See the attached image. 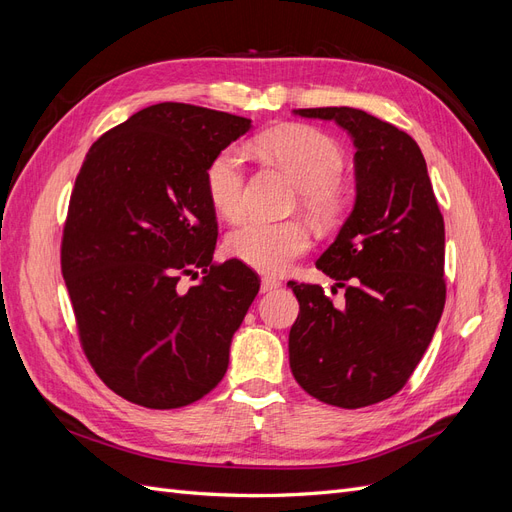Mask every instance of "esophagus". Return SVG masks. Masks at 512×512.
Instances as JSON below:
<instances>
[{
  "label": "esophagus",
  "instance_id": "1",
  "mask_svg": "<svg viewBox=\"0 0 512 512\" xmlns=\"http://www.w3.org/2000/svg\"><path fill=\"white\" fill-rule=\"evenodd\" d=\"M282 282L275 280V277H262L260 282V292H273L275 288H280Z\"/></svg>",
  "mask_w": 512,
  "mask_h": 512
}]
</instances>
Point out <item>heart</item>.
Wrapping results in <instances>:
<instances>
[{
  "label": "heart",
  "mask_w": 512,
  "mask_h": 512,
  "mask_svg": "<svg viewBox=\"0 0 512 512\" xmlns=\"http://www.w3.org/2000/svg\"><path fill=\"white\" fill-rule=\"evenodd\" d=\"M260 149L284 166L299 183V203L314 222L329 226L350 207V188L342 179L344 151L318 128L288 126L262 136ZM205 192L213 211L228 222L245 215V162L239 147L215 153L205 170ZM312 237L301 222H247L230 232L226 252L258 273H282L303 256Z\"/></svg>",
  "instance_id": "b5f03b06"
}]
</instances>
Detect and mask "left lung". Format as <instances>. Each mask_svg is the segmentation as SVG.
Returning <instances> with one entry per match:
<instances>
[{
	"label": "left lung",
	"mask_w": 512,
	"mask_h": 512,
	"mask_svg": "<svg viewBox=\"0 0 512 512\" xmlns=\"http://www.w3.org/2000/svg\"><path fill=\"white\" fill-rule=\"evenodd\" d=\"M354 141V209L316 267L346 288L335 307L318 284L288 282L299 316L288 335L301 389L337 408H365L404 389L442 316L444 218L416 141L350 106L299 108Z\"/></svg>",
	"instance_id": "left-lung-1"
}]
</instances>
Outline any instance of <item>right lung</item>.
<instances>
[{"mask_svg": "<svg viewBox=\"0 0 512 512\" xmlns=\"http://www.w3.org/2000/svg\"><path fill=\"white\" fill-rule=\"evenodd\" d=\"M250 128L203 106L153 104L102 134L76 175L61 273L87 361L132 404L188 406L226 374L260 280L237 258L213 262L205 170ZM198 268L204 280L183 291L180 275Z\"/></svg>", "mask_w": 512, "mask_h": 512, "instance_id": "add662e5", "label": "right lung"}]
</instances>
